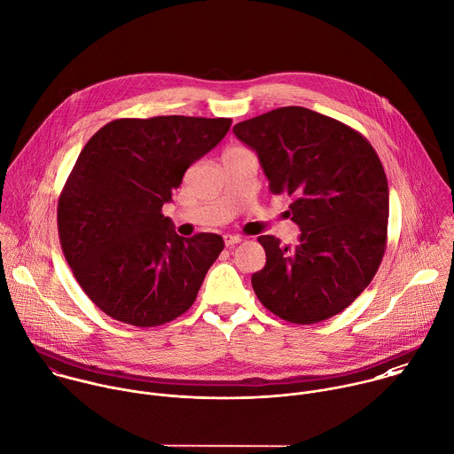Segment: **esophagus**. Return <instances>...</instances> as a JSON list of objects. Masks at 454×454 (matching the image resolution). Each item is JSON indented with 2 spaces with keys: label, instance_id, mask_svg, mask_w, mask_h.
<instances>
[{
  "label": "esophagus",
  "instance_id": "34e87169",
  "mask_svg": "<svg viewBox=\"0 0 454 454\" xmlns=\"http://www.w3.org/2000/svg\"><path fill=\"white\" fill-rule=\"evenodd\" d=\"M239 242H242V239H240L239 235H224V244H226L228 247H231V246H235V244H239Z\"/></svg>",
  "mask_w": 454,
  "mask_h": 454
}]
</instances>
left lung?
I'll return each instance as SVG.
<instances>
[{
	"label": "left lung",
	"instance_id": "obj_1",
	"mask_svg": "<svg viewBox=\"0 0 454 454\" xmlns=\"http://www.w3.org/2000/svg\"><path fill=\"white\" fill-rule=\"evenodd\" d=\"M272 194H288L299 244L258 237L267 262L251 278L260 302L292 324H317L348 308L386 253L389 187L370 141L317 111L288 106L240 121Z\"/></svg>",
	"mask_w": 454,
	"mask_h": 454
}]
</instances>
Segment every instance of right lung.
<instances>
[{
    "label": "right lung",
    "instance_id": "obj_1",
    "mask_svg": "<svg viewBox=\"0 0 454 454\" xmlns=\"http://www.w3.org/2000/svg\"><path fill=\"white\" fill-rule=\"evenodd\" d=\"M230 125L231 118H120L81 150L59 194L58 233L79 286L107 317L155 327L196 301L223 237L176 235L162 205Z\"/></svg>",
    "mask_w": 454,
    "mask_h": 454
}]
</instances>
